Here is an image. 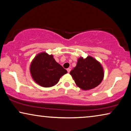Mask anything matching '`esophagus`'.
<instances>
[{"label": "esophagus", "mask_w": 131, "mask_h": 131, "mask_svg": "<svg viewBox=\"0 0 131 131\" xmlns=\"http://www.w3.org/2000/svg\"><path fill=\"white\" fill-rule=\"evenodd\" d=\"M67 72H68V73H70V71H71V69H70V68H69V69H67Z\"/></svg>", "instance_id": "1"}]
</instances>
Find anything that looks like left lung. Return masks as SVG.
<instances>
[{
    "mask_svg": "<svg viewBox=\"0 0 131 131\" xmlns=\"http://www.w3.org/2000/svg\"><path fill=\"white\" fill-rule=\"evenodd\" d=\"M70 74L77 86L82 90L92 89L100 84L104 77L101 64L91 56L80 57Z\"/></svg>",
    "mask_w": 131,
    "mask_h": 131,
    "instance_id": "obj_1",
    "label": "left lung"
}]
</instances>
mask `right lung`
I'll return each mask as SVG.
<instances>
[{"label": "right lung", "instance_id": "obj_1", "mask_svg": "<svg viewBox=\"0 0 131 131\" xmlns=\"http://www.w3.org/2000/svg\"><path fill=\"white\" fill-rule=\"evenodd\" d=\"M31 76L37 84L43 88L56 85L67 71L56 61L52 55L45 52L37 54L30 66Z\"/></svg>", "mask_w": 131, "mask_h": 131}]
</instances>
